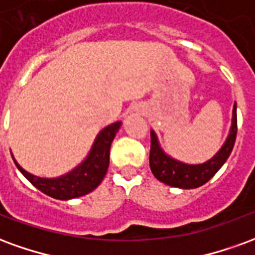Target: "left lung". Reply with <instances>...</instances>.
Listing matches in <instances>:
<instances>
[{
  "mask_svg": "<svg viewBox=\"0 0 255 255\" xmlns=\"http://www.w3.org/2000/svg\"><path fill=\"white\" fill-rule=\"evenodd\" d=\"M236 132H238V119H236V104L232 111V127L230 135L219 150V153L203 164L199 165H187L180 161H176L166 155L161 150L154 131H150L151 146H150V169L160 182L168 186L179 188H197L209 182L217 173L221 166L224 165L227 158L235 144Z\"/></svg>",
  "mask_w": 255,
  "mask_h": 255,
  "instance_id": "1",
  "label": "left lung"
}]
</instances>
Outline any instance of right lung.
<instances>
[{"instance_id":"add662e5","label":"right lung","mask_w":255,"mask_h":255,"mask_svg":"<svg viewBox=\"0 0 255 255\" xmlns=\"http://www.w3.org/2000/svg\"><path fill=\"white\" fill-rule=\"evenodd\" d=\"M120 126L122 123L116 122L104 128L95 139L87 158L78 168H75L72 172H69L64 176L43 179V177L34 176L24 171L13 158L14 164L32 186H35L38 190H41L49 197L63 199V201L82 197L98 187L102 179L105 177L108 166H109L111 144Z\"/></svg>"}]
</instances>
